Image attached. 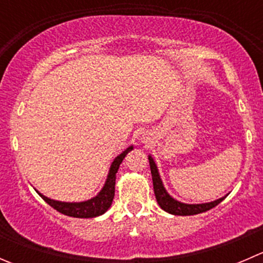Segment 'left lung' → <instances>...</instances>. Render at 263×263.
<instances>
[{"instance_id":"8db88e82","label":"left lung","mask_w":263,"mask_h":263,"mask_svg":"<svg viewBox=\"0 0 263 263\" xmlns=\"http://www.w3.org/2000/svg\"><path fill=\"white\" fill-rule=\"evenodd\" d=\"M148 163H150L154 193H155L156 201H158V203L160 205V208L163 209V210H165L166 213L173 214V215H182V216L201 214L215 208L216 205H219V203L225 198L222 197V198H219V200L214 201V202L200 203V205H188V203L179 202V201L174 200L173 197H171V196L168 195V192L165 191L163 183H161L160 176H159L155 163H154V160L151 159V156H148Z\"/></svg>"}]
</instances>
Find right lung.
Instances as JSON below:
<instances>
[{"instance_id": "add662e5", "label": "right lung", "mask_w": 263, "mask_h": 263, "mask_svg": "<svg viewBox=\"0 0 263 263\" xmlns=\"http://www.w3.org/2000/svg\"><path fill=\"white\" fill-rule=\"evenodd\" d=\"M132 146H129L126 151L118 155L115 159V161L112 163L109 169V174H108L107 182H105L104 187L100 191L99 195L97 197L91 198L89 201H85V202H60V201L50 200V198L46 197L42 193L41 197L46 201L48 205L52 206L54 210H57L58 213L65 214L67 216L72 217H95L99 216V215L104 214L108 209L112 205L113 197H115V185H116V173L118 172L119 165H121L122 160L124 159V156L132 150Z\"/></svg>"}]
</instances>
